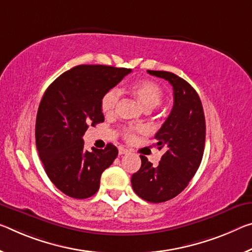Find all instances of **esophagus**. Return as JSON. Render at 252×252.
Instances as JSON below:
<instances>
[{"label":"esophagus","instance_id":"obj_1","mask_svg":"<svg viewBox=\"0 0 252 252\" xmlns=\"http://www.w3.org/2000/svg\"><path fill=\"white\" fill-rule=\"evenodd\" d=\"M126 154H129V150L126 149V148H122V147L119 148V155H120V156L126 155Z\"/></svg>","mask_w":252,"mask_h":252}]
</instances>
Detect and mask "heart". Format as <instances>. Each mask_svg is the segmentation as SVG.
<instances>
[{"mask_svg":"<svg viewBox=\"0 0 252 252\" xmlns=\"http://www.w3.org/2000/svg\"><path fill=\"white\" fill-rule=\"evenodd\" d=\"M127 92L140 102L146 111H150L160 104L163 97V91L157 83L149 79H140L131 83L127 86ZM120 101V93L118 90L111 89L103 94L101 99V107L103 113L105 115H112L115 112V109ZM137 129L134 127H126L123 130V137L126 140L132 141L135 138Z\"/></svg>","mask_w":252,"mask_h":252,"instance_id":"b5f03b06","label":"heart"}]
</instances>
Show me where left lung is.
I'll return each instance as SVG.
<instances>
[{
    "instance_id": "left-lung-1",
    "label": "left lung",
    "mask_w": 252,
    "mask_h": 252,
    "mask_svg": "<svg viewBox=\"0 0 252 252\" xmlns=\"http://www.w3.org/2000/svg\"><path fill=\"white\" fill-rule=\"evenodd\" d=\"M166 79L174 90L170 114L155 135L156 146L163 150L157 167L140 156L141 167L131 177L139 197L161 203L185 189L201 165L205 145V117L198 94L185 79L169 71L147 70Z\"/></svg>"
}]
</instances>
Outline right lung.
Listing matches in <instances>:
<instances>
[{
  "instance_id": "right-lung-1",
  "label": "right lung",
  "mask_w": 252,
  "mask_h": 252,
  "mask_svg": "<svg viewBox=\"0 0 252 252\" xmlns=\"http://www.w3.org/2000/svg\"><path fill=\"white\" fill-rule=\"evenodd\" d=\"M131 73L129 68L79 65L50 84L39 104L35 120V145L54 185L70 197L93 196L102 173L118 156L117 147H84L89 126L104 121L101 99L106 91Z\"/></svg>"
}]
</instances>
